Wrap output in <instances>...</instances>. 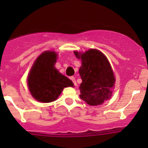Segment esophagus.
<instances>
[{"label": "esophagus", "mask_w": 148, "mask_h": 148, "mask_svg": "<svg viewBox=\"0 0 148 148\" xmlns=\"http://www.w3.org/2000/svg\"><path fill=\"white\" fill-rule=\"evenodd\" d=\"M70 79H71V81L73 82V83H74V84L75 85V86H77V82H76V79H75V78H74V77H70Z\"/></svg>", "instance_id": "obj_1"}]
</instances>
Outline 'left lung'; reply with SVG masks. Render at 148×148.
<instances>
[{
    "label": "left lung",
    "instance_id": "8db88e82",
    "mask_svg": "<svg viewBox=\"0 0 148 148\" xmlns=\"http://www.w3.org/2000/svg\"><path fill=\"white\" fill-rule=\"evenodd\" d=\"M76 57L82 60L79 72L80 98L91 106L102 104L110 99L115 83L114 73L108 59L101 51L91 49L84 53L74 51Z\"/></svg>",
    "mask_w": 148,
    "mask_h": 148
}]
</instances>
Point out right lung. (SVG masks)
Listing matches in <instances>:
<instances>
[{
    "mask_svg": "<svg viewBox=\"0 0 148 148\" xmlns=\"http://www.w3.org/2000/svg\"><path fill=\"white\" fill-rule=\"evenodd\" d=\"M57 54L55 51L43 52L31 67L28 75V86L33 97L41 102L57 99L64 88L74 86L72 82L55 68Z\"/></svg>",
    "mask_w": 148,
    "mask_h": 148,
    "instance_id": "right-lung-1",
    "label": "right lung"
}]
</instances>
